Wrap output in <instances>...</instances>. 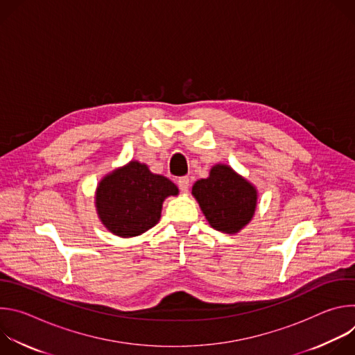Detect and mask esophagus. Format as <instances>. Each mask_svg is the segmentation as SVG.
Returning <instances> with one entry per match:
<instances>
[{"instance_id": "obj_1", "label": "esophagus", "mask_w": 355, "mask_h": 355, "mask_svg": "<svg viewBox=\"0 0 355 355\" xmlns=\"http://www.w3.org/2000/svg\"><path fill=\"white\" fill-rule=\"evenodd\" d=\"M178 188L181 189V192H188V189H189V178L188 177H181L178 180Z\"/></svg>"}]
</instances>
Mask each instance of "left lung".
<instances>
[{
  "mask_svg": "<svg viewBox=\"0 0 355 355\" xmlns=\"http://www.w3.org/2000/svg\"><path fill=\"white\" fill-rule=\"evenodd\" d=\"M196 199L208 223L222 233L236 234L244 229L257 209V188L227 164H215L208 178L192 185Z\"/></svg>",
  "mask_w": 355,
  "mask_h": 355,
  "instance_id": "1",
  "label": "left lung"
}]
</instances>
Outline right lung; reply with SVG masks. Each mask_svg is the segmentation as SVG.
I'll list each match as a JSON object with an SVG mask.
<instances>
[{
  "label": "right lung",
  "instance_id": "obj_1",
  "mask_svg": "<svg viewBox=\"0 0 355 355\" xmlns=\"http://www.w3.org/2000/svg\"><path fill=\"white\" fill-rule=\"evenodd\" d=\"M167 177L151 173L147 164L132 160L101 178L95 189L96 215L115 236L129 239L155 227L163 202L178 195Z\"/></svg>",
  "mask_w": 355,
  "mask_h": 355
}]
</instances>
